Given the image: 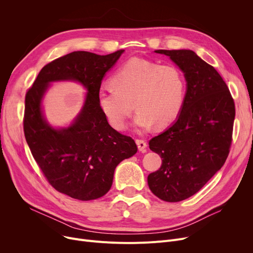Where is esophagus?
<instances>
[{
	"instance_id": "1",
	"label": "esophagus",
	"mask_w": 253,
	"mask_h": 253,
	"mask_svg": "<svg viewBox=\"0 0 253 253\" xmlns=\"http://www.w3.org/2000/svg\"><path fill=\"white\" fill-rule=\"evenodd\" d=\"M136 144L138 147V150L140 152H145V148H147V142H145V140L143 139H136Z\"/></svg>"
}]
</instances>
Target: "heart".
I'll return each instance as SVG.
<instances>
[{"mask_svg":"<svg viewBox=\"0 0 253 253\" xmlns=\"http://www.w3.org/2000/svg\"><path fill=\"white\" fill-rule=\"evenodd\" d=\"M188 84L177 65L132 58L122 64L112 78V86L98 90L99 108L117 130L126 127L135 108L136 127L147 130L171 124L179 116L187 98Z\"/></svg>","mask_w":253,"mask_h":253,"instance_id":"1","label":"heart"}]
</instances>
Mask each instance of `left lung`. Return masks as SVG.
Wrapping results in <instances>:
<instances>
[{
	"mask_svg": "<svg viewBox=\"0 0 253 253\" xmlns=\"http://www.w3.org/2000/svg\"><path fill=\"white\" fill-rule=\"evenodd\" d=\"M187 79V98L176 121L153 137L150 149L162 165L148 176L161 200L179 202L200 191L222 167L232 144L235 102L221 76L192 50H156Z\"/></svg>",
	"mask_w": 253,
	"mask_h": 253,
	"instance_id": "obj_1",
	"label": "left lung"
}]
</instances>
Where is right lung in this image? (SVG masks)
Here are the masks:
<instances>
[{"label":"right lung","instance_id":"right-lung-1","mask_svg":"<svg viewBox=\"0 0 253 253\" xmlns=\"http://www.w3.org/2000/svg\"><path fill=\"white\" fill-rule=\"evenodd\" d=\"M123 52L75 51L61 56L44 66L25 94L23 131L33 157L53 188L78 200L108 193L117 165L137 152L133 139L111 127L97 101L104 74ZM69 79L81 83L88 93L74 123L54 129L42 116V98L49 83Z\"/></svg>","mask_w":253,"mask_h":253}]
</instances>
